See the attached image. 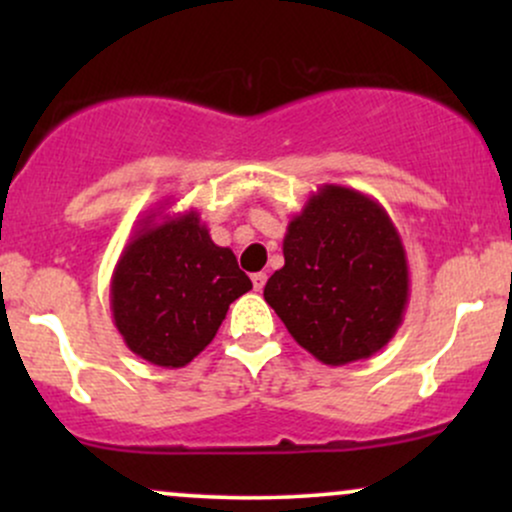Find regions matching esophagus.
Masks as SVG:
<instances>
[{
	"instance_id": "obj_1",
	"label": "esophagus",
	"mask_w": 512,
	"mask_h": 512,
	"mask_svg": "<svg viewBox=\"0 0 512 512\" xmlns=\"http://www.w3.org/2000/svg\"><path fill=\"white\" fill-rule=\"evenodd\" d=\"M264 284H267V274H264V272L252 274V289H255V291H262V289H264Z\"/></svg>"
}]
</instances>
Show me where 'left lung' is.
Returning a JSON list of instances; mask_svg holds the SVG:
<instances>
[{
    "label": "left lung",
    "mask_w": 512,
    "mask_h": 512,
    "mask_svg": "<svg viewBox=\"0 0 512 512\" xmlns=\"http://www.w3.org/2000/svg\"><path fill=\"white\" fill-rule=\"evenodd\" d=\"M264 301L327 366L378 354L409 303L407 252L383 204L322 185L289 221L284 267L269 276Z\"/></svg>",
    "instance_id": "1"
}]
</instances>
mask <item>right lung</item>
<instances>
[{"instance_id":"add662e5","label":"right lung","mask_w":512,"mask_h":512,"mask_svg":"<svg viewBox=\"0 0 512 512\" xmlns=\"http://www.w3.org/2000/svg\"><path fill=\"white\" fill-rule=\"evenodd\" d=\"M250 289L233 250L211 240L195 209L149 211L115 264L110 310L132 354L182 368L207 349L228 305Z\"/></svg>"}]
</instances>
